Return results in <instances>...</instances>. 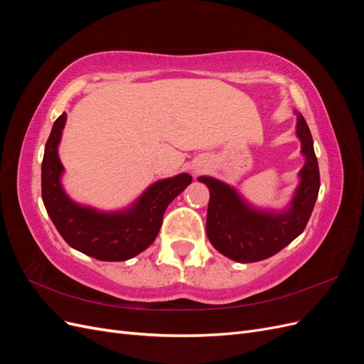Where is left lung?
<instances>
[{
  "label": "left lung",
  "mask_w": 364,
  "mask_h": 364,
  "mask_svg": "<svg viewBox=\"0 0 364 364\" xmlns=\"http://www.w3.org/2000/svg\"><path fill=\"white\" fill-rule=\"evenodd\" d=\"M296 115V135L301 139L305 165L287 211H261L243 200L232 186L209 176L197 178L209 190L206 235L220 253L237 262H257L273 257L304 232L311 217L321 174L311 132L302 114Z\"/></svg>",
  "instance_id": "obj_1"
}]
</instances>
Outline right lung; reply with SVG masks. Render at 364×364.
<instances>
[{
  "label": "right lung",
  "instance_id": "right-lung-1",
  "mask_svg": "<svg viewBox=\"0 0 364 364\" xmlns=\"http://www.w3.org/2000/svg\"><path fill=\"white\" fill-rule=\"evenodd\" d=\"M67 114L54 121L42 161V200L51 222L67 243L100 261H126L155 241L165 209L193 181L182 173L153 183L124 211L100 213L73 202L63 191V165L58 155Z\"/></svg>",
  "mask_w": 364,
  "mask_h": 364
}]
</instances>
